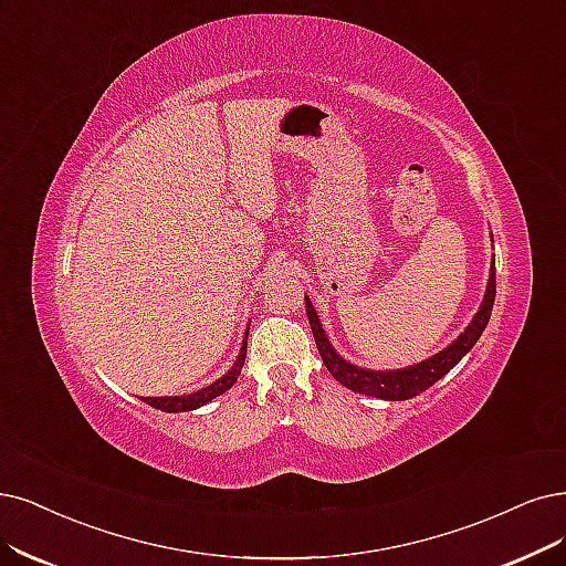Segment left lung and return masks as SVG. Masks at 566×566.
I'll return each instance as SVG.
<instances>
[{
	"label": "left lung",
	"mask_w": 566,
	"mask_h": 566,
	"mask_svg": "<svg viewBox=\"0 0 566 566\" xmlns=\"http://www.w3.org/2000/svg\"><path fill=\"white\" fill-rule=\"evenodd\" d=\"M494 275H496V268H494V259H492L485 298H483V303H480V310L475 312V317L464 328L462 336H459L454 343H450L446 349L433 354V357L415 364V366H408V368H399V370H368V368L345 361L328 343L317 312H315V307H312V301L305 296V312H307L312 336H315L324 366L343 387L357 391V394L375 396V399H385V401L412 399V396L422 394L433 382L441 380L446 373H450L459 361H462L464 354L478 343V338L483 336V331L492 315L494 296H496V277Z\"/></svg>",
	"instance_id": "left-lung-1"
}]
</instances>
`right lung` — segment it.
<instances>
[{"label": "right lung", "mask_w": 566, "mask_h": 566, "mask_svg": "<svg viewBox=\"0 0 566 566\" xmlns=\"http://www.w3.org/2000/svg\"><path fill=\"white\" fill-rule=\"evenodd\" d=\"M249 333V328H247ZM244 357H247V336H244V343L240 347V354H238V361L233 364V368H230L223 378H219L217 382L207 385L193 394H186V396H146L144 403H149L163 412H186V410H196L205 403H209L212 399H217V396H221L223 391H228L230 387L235 385L238 375L244 366Z\"/></svg>", "instance_id": "right-lung-1"}]
</instances>
